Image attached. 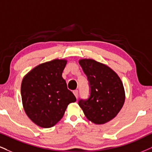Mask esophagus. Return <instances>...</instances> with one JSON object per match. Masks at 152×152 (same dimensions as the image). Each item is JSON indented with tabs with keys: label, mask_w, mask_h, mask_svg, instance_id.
Listing matches in <instances>:
<instances>
[{
	"label": "esophagus",
	"mask_w": 152,
	"mask_h": 152,
	"mask_svg": "<svg viewBox=\"0 0 152 152\" xmlns=\"http://www.w3.org/2000/svg\"><path fill=\"white\" fill-rule=\"evenodd\" d=\"M73 94H74V95L75 96V97L77 99L78 98V90H74L73 91Z\"/></svg>",
	"instance_id": "1"
}]
</instances>
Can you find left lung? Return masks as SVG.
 <instances>
[{"label":"left lung","instance_id":"obj_1","mask_svg":"<svg viewBox=\"0 0 152 152\" xmlns=\"http://www.w3.org/2000/svg\"><path fill=\"white\" fill-rule=\"evenodd\" d=\"M79 63L87 76L91 91L87 100H80L78 104L89 121L105 124L113 120L124 105L123 82L115 71L102 63L82 58Z\"/></svg>","mask_w":152,"mask_h":152}]
</instances>
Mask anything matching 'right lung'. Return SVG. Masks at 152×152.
Masks as SVG:
<instances>
[{
    "label": "right lung",
    "mask_w": 152,
    "mask_h": 152,
    "mask_svg": "<svg viewBox=\"0 0 152 152\" xmlns=\"http://www.w3.org/2000/svg\"><path fill=\"white\" fill-rule=\"evenodd\" d=\"M66 59H54L41 63L22 79L21 96L26 114L35 124L49 128L63 117L70 103L76 102L62 77Z\"/></svg>",
    "instance_id": "right-lung-1"
}]
</instances>
